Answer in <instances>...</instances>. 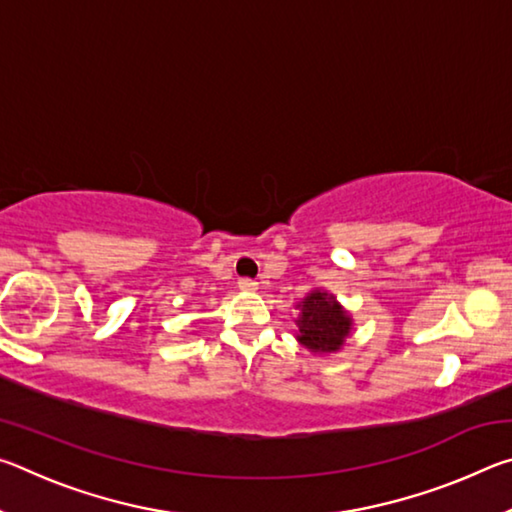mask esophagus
Listing matches in <instances>:
<instances>
[{
    "mask_svg": "<svg viewBox=\"0 0 512 512\" xmlns=\"http://www.w3.org/2000/svg\"><path fill=\"white\" fill-rule=\"evenodd\" d=\"M239 289L246 291V293H255L259 289V284L255 280H250V277H241L239 280Z\"/></svg>",
    "mask_w": 512,
    "mask_h": 512,
    "instance_id": "34e87169",
    "label": "esophagus"
}]
</instances>
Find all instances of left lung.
<instances>
[{"mask_svg": "<svg viewBox=\"0 0 512 512\" xmlns=\"http://www.w3.org/2000/svg\"><path fill=\"white\" fill-rule=\"evenodd\" d=\"M298 332L296 341L311 354H336L345 348V341L352 334L354 320L334 293L325 289H311L298 305Z\"/></svg>", "mask_w": 512, "mask_h": 512, "instance_id": "obj_1", "label": "left lung"}]
</instances>
